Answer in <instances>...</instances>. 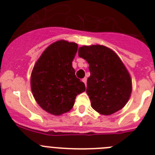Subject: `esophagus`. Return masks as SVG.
<instances>
[{
	"instance_id": "34e87169",
	"label": "esophagus",
	"mask_w": 155,
	"mask_h": 155,
	"mask_svg": "<svg viewBox=\"0 0 155 155\" xmlns=\"http://www.w3.org/2000/svg\"><path fill=\"white\" fill-rule=\"evenodd\" d=\"M82 81L84 82V84L86 85V83H87V78H84L82 79Z\"/></svg>"
}]
</instances>
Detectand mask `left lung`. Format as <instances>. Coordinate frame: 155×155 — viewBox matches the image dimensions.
Masks as SVG:
<instances>
[{
    "label": "left lung",
    "instance_id": "1",
    "mask_svg": "<svg viewBox=\"0 0 155 155\" xmlns=\"http://www.w3.org/2000/svg\"><path fill=\"white\" fill-rule=\"evenodd\" d=\"M78 55L89 64L86 92L91 107L104 116L123 109L130 98L132 80L119 56L102 45L79 47Z\"/></svg>",
    "mask_w": 155,
    "mask_h": 155
}]
</instances>
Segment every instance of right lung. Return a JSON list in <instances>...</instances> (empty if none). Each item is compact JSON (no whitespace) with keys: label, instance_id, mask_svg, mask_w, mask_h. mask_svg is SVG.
<instances>
[{"label":"right lung","instance_id":"obj_1","mask_svg":"<svg viewBox=\"0 0 155 155\" xmlns=\"http://www.w3.org/2000/svg\"><path fill=\"white\" fill-rule=\"evenodd\" d=\"M78 44L66 40L53 42L43 51L31 74V89L43 110L61 116L71 110L75 98L85 91L84 82L75 76L72 61Z\"/></svg>","mask_w":155,"mask_h":155}]
</instances>
